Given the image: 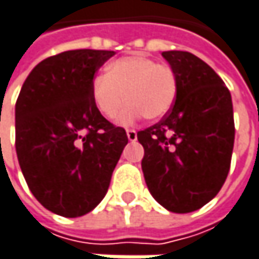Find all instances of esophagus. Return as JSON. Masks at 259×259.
I'll list each match as a JSON object with an SVG mask.
<instances>
[{
	"mask_svg": "<svg viewBox=\"0 0 259 259\" xmlns=\"http://www.w3.org/2000/svg\"><path fill=\"white\" fill-rule=\"evenodd\" d=\"M126 133H127V139H129L130 142H135V141L138 139V133H136V130L127 129L126 130Z\"/></svg>",
	"mask_w": 259,
	"mask_h": 259,
	"instance_id": "esophagus-1",
	"label": "esophagus"
}]
</instances>
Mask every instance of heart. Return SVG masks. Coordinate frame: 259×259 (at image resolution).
Segmentation results:
<instances>
[{"instance_id":"b5f03b06","label":"heart","mask_w":259,"mask_h":259,"mask_svg":"<svg viewBox=\"0 0 259 259\" xmlns=\"http://www.w3.org/2000/svg\"><path fill=\"white\" fill-rule=\"evenodd\" d=\"M91 97L101 115L129 124L144 115L146 120H160L168 114L177 98V77L167 64H157L144 55H130L108 64L107 73L94 77ZM126 99L124 100V98Z\"/></svg>"}]
</instances>
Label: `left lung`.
<instances>
[{
	"mask_svg": "<svg viewBox=\"0 0 259 259\" xmlns=\"http://www.w3.org/2000/svg\"><path fill=\"white\" fill-rule=\"evenodd\" d=\"M177 77L175 105L138 132L146 186L165 209L185 214L208 204L226 182L235 144L233 104L221 77L186 51H164Z\"/></svg>",
	"mask_w": 259,
	"mask_h": 259,
	"instance_id": "1",
	"label": "left lung"
}]
</instances>
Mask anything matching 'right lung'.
I'll use <instances>...</instances> for the list:
<instances>
[{
    "label": "right lung",
    "mask_w": 259,
    "mask_h": 259,
    "mask_svg": "<svg viewBox=\"0 0 259 259\" xmlns=\"http://www.w3.org/2000/svg\"><path fill=\"white\" fill-rule=\"evenodd\" d=\"M114 51L73 50L40 61L16 102V152L47 209L80 217L105 196L129 139L95 108L91 84Z\"/></svg>",
    "instance_id": "1"
}]
</instances>
